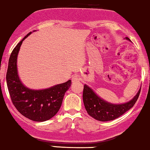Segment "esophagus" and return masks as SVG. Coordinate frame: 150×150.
<instances>
[{
  "instance_id": "obj_1",
  "label": "esophagus",
  "mask_w": 150,
  "mask_h": 150,
  "mask_svg": "<svg viewBox=\"0 0 150 150\" xmlns=\"http://www.w3.org/2000/svg\"><path fill=\"white\" fill-rule=\"evenodd\" d=\"M80 81V78H79V76L77 75H74L71 78V81L73 83H76L79 82Z\"/></svg>"
}]
</instances>
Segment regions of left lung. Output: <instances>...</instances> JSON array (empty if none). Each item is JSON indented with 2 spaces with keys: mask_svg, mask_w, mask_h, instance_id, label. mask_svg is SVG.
<instances>
[{
  "mask_svg": "<svg viewBox=\"0 0 150 150\" xmlns=\"http://www.w3.org/2000/svg\"><path fill=\"white\" fill-rule=\"evenodd\" d=\"M126 38L130 40L127 37ZM140 90L141 88L139 90L136 96L128 103L121 105H114L101 99L93 92L91 88L84 85L83 100L86 110L91 117L100 121H112L121 117L125 112L133 107L138 100L140 93Z\"/></svg>",
  "mask_w": 150,
  "mask_h": 150,
  "instance_id": "obj_1",
  "label": "left lung"
}]
</instances>
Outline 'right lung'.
I'll use <instances>...</instances> for the list:
<instances>
[{
  "label": "right lung",
  "instance_id": "right-lung-1",
  "mask_svg": "<svg viewBox=\"0 0 150 150\" xmlns=\"http://www.w3.org/2000/svg\"><path fill=\"white\" fill-rule=\"evenodd\" d=\"M31 33L16 45L10 54L6 74L7 86L12 104L19 113L30 120L41 122L49 120L57 113L71 81L69 80L39 91L29 89L23 85L17 74V57L22 41Z\"/></svg>",
  "mask_w": 150,
  "mask_h": 150
}]
</instances>
